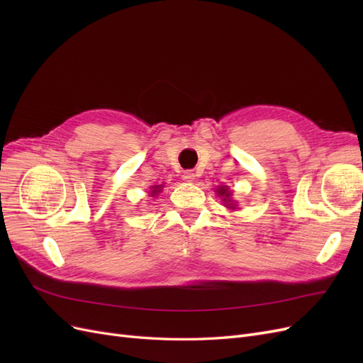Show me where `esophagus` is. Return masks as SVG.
I'll return each instance as SVG.
<instances>
[{
	"label": "esophagus",
	"instance_id": "esophagus-1",
	"mask_svg": "<svg viewBox=\"0 0 363 363\" xmlns=\"http://www.w3.org/2000/svg\"><path fill=\"white\" fill-rule=\"evenodd\" d=\"M183 179H184V182L194 183V182H195V174H194L192 171H186V172L183 174Z\"/></svg>",
	"mask_w": 363,
	"mask_h": 363
}]
</instances>
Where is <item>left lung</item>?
I'll return each mask as SVG.
<instances>
[{
  "instance_id": "left-lung-1",
  "label": "left lung",
  "mask_w": 363,
  "mask_h": 363,
  "mask_svg": "<svg viewBox=\"0 0 363 363\" xmlns=\"http://www.w3.org/2000/svg\"><path fill=\"white\" fill-rule=\"evenodd\" d=\"M216 194H218V196H223V201H224L230 208H235L233 204H232V200H230V199H232V192L228 191L227 186H221V188H218V189H216Z\"/></svg>"
}]
</instances>
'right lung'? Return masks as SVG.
<instances>
[{
    "label": "right lung",
    "mask_w": 363,
    "mask_h": 363,
    "mask_svg": "<svg viewBox=\"0 0 363 363\" xmlns=\"http://www.w3.org/2000/svg\"><path fill=\"white\" fill-rule=\"evenodd\" d=\"M162 188H163V184H156V186H151V189H152V191L150 192V194H151V196H156V195H157V194L162 191Z\"/></svg>",
    "instance_id": "right-lung-1"
}]
</instances>
